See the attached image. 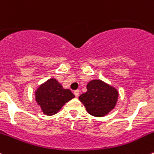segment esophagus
Segmentation results:
<instances>
[{"mask_svg":"<svg viewBox=\"0 0 154 154\" xmlns=\"http://www.w3.org/2000/svg\"><path fill=\"white\" fill-rule=\"evenodd\" d=\"M74 95H75L76 97H78L79 95H80V91H79V90H76V91L74 92Z\"/></svg>","mask_w":154,"mask_h":154,"instance_id":"obj_1","label":"esophagus"}]
</instances>
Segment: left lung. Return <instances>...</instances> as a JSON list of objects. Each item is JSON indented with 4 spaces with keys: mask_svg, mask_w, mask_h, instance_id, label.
Instances as JSON below:
<instances>
[{
    "mask_svg": "<svg viewBox=\"0 0 154 154\" xmlns=\"http://www.w3.org/2000/svg\"><path fill=\"white\" fill-rule=\"evenodd\" d=\"M87 92L79 97L87 113L94 117H103L117 104L119 93L115 87L101 80H92L87 85Z\"/></svg>",
    "mask_w": 154,
    "mask_h": 154,
    "instance_id": "obj_1",
    "label": "left lung"
}]
</instances>
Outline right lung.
Returning a JSON list of instances; mask_svg holds the SVG:
<instances>
[{
	"instance_id": "obj_1",
	"label": "right lung",
	"mask_w": 154,
	"mask_h": 154,
	"mask_svg": "<svg viewBox=\"0 0 154 154\" xmlns=\"http://www.w3.org/2000/svg\"><path fill=\"white\" fill-rule=\"evenodd\" d=\"M35 100L44 114L52 116L57 113L65 103L74 97L69 89H64L55 78L43 83L35 91Z\"/></svg>"
}]
</instances>
